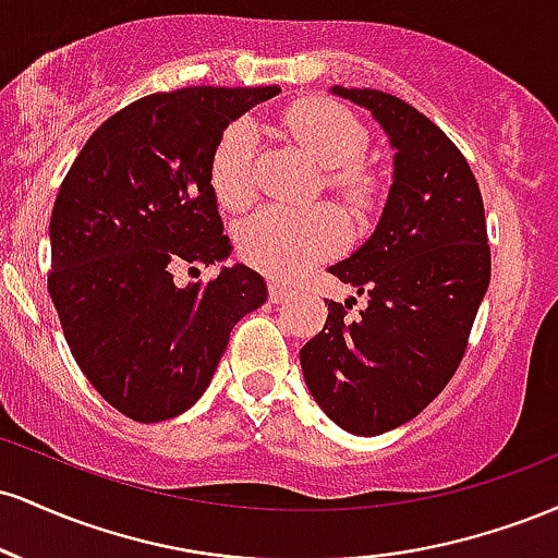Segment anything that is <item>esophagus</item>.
Segmentation results:
<instances>
[{
    "label": "esophagus",
    "mask_w": 558,
    "mask_h": 558,
    "mask_svg": "<svg viewBox=\"0 0 558 558\" xmlns=\"http://www.w3.org/2000/svg\"><path fill=\"white\" fill-rule=\"evenodd\" d=\"M291 296V288L286 283H278V280H272L270 283V301L272 304H283V301Z\"/></svg>",
    "instance_id": "34e87169"
}]
</instances>
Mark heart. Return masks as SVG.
<instances>
[{"mask_svg":"<svg viewBox=\"0 0 558 558\" xmlns=\"http://www.w3.org/2000/svg\"><path fill=\"white\" fill-rule=\"evenodd\" d=\"M293 138L325 165V185L354 207H369L380 194V175L364 159L367 128L354 112L330 99H301L283 114ZM257 131L246 120L228 125L209 159L217 198L243 209L254 198ZM343 239V217L332 207H267L243 222L239 248L252 265L272 275H293L317 265Z\"/></svg>","mask_w":558,"mask_h":558,"instance_id":"b5f03b06","label":"heart"}]
</instances>
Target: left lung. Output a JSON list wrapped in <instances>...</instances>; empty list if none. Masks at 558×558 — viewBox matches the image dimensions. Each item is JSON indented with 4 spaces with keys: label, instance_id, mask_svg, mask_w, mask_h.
I'll list each match as a JSON object with an SVG mask.
<instances>
[{
    "label": "left lung",
    "instance_id": "left-lung-1",
    "mask_svg": "<svg viewBox=\"0 0 558 558\" xmlns=\"http://www.w3.org/2000/svg\"><path fill=\"white\" fill-rule=\"evenodd\" d=\"M332 94L367 107L388 133L393 185L375 233L330 267L367 296L325 301L328 319L299 351L310 393L354 435H380L412 417L462 364L490 283V246L475 172L459 146L399 96L377 88Z\"/></svg>",
    "mask_w": 558,
    "mask_h": 558
}]
</instances>
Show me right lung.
I'll list each match as a JSON object with an SVG mask.
<instances>
[{
    "instance_id": "right-lung-1",
    "label": "right lung",
    "mask_w": 558,
    "mask_h": 558,
    "mask_svg": "<svg viewBox=\"0 0 558 558\" xmlns=\"http://www.w3.org/2000/svg\"><path fill=\"white\" fill-rule=\"evenodd\" d=\"M278 86H194L149 94L107 118L57 194L49 296L75 362L136 422L194 407L230 330L267 301L246 265L178 288L181 265L230 254L209 159L222 131Z\"/></svg>"
}]
</instances>
